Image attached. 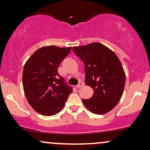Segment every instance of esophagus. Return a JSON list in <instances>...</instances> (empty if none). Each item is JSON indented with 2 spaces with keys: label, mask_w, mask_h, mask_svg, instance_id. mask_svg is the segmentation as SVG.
Instances as JSON below:
<instances>
[{
  "label": "esophagus",
  "mask_w": 150,
  "mask_h": 150,
  "mask_svg": "<svg viewBox=\"0 0 150 150\" xmlns=\"http://www.w3.org/2000/svg\"><path fill=\"white\" fill-rule=\"evenodd\" d=\"M84 85H85V84H84V82H79L78 85H77L76 86V87H77V88H80V87H83Z\"/></svg>",
  "instance_id": "esophagus-1"
}]
</instances>
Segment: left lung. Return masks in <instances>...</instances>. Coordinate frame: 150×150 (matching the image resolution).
<instances>
[{
  "instance_id": "8db88e82",
  "label": "left lung",
  "mask_w": 150,
  "mask_h": 150,
  "mask_svg": "<svg viewBox=\"0 0 150 150\" xmlns=\"http://www.w3.org/2000/svg\"><path fill=\"white\" fill-rule=\"evenodd\" d=\"M85 64V83L94 90L82 102L91 112L104 114L116 106L123 94L125 74L118 56L103 44L94 42L73 47Z\"/></svg>"
}]
</instances>
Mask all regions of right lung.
<instances>
[{"instance_id": "add662e5", "label": "right lung", "mask_w": 150, "mask_h": 150, "mask_svg": "<svg viewBox=\"0 0 150 150\" xmlns=\"http://www.w3.org/2000/svg\"><path fill=\"white\" fill-rule=\"evenodd\" d=\"M71 47L44 46L27 60L22 74L23 89L27 101L37 112L53 116L64 106L72 87L58 73L60 63L69 54Z\"/></svg>"}]
</instances>
